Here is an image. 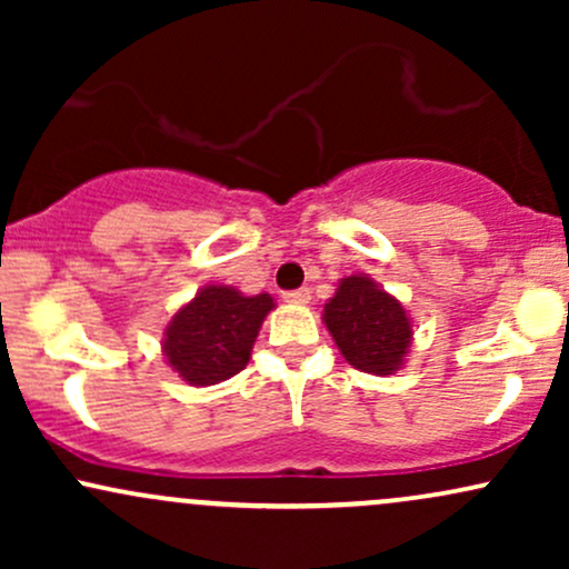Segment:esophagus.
<instances>
[{
  "label": "esophagus",
  "instance_id": "1",
  "mask_svg": "<svg viewBox=\"0 0 569 569\" xmlns=\"http://www.w3.org/2000/svg\"><path fill=\"white\" fill-rule=\"evenodd\" d=\"M283 299H286V302H291V305H307V302H310V289L286 291Z\"/></svg>",
  "mask_w": 569,
  "mask_h": 569
}]
</instances>
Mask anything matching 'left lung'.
<instances>
[{"label":"left lung","instance_id":"1","mask_svg":"<svg viewBox=\"0 0 569 569\" xmlns=\"http://www.w3.org/2000/svg\"><path fill=\"white\" fill-rule=\"evenodd\" d=\"M323 323L350 367L367 375H393L411 348V321L403 305L367 276L339 280L323 305Z\"/></svg>","mask_w":569,"mask_h":569}]
</instances>
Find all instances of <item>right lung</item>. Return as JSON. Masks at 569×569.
<instances>
[{"label": "right lung", "mask_w": 569, "mask_h": 569, "mask_svg": "<svg viewBox=\"0 0 569 569\" xmlns=\"http://www.w3.org/2000/svg\"><path fill=\"white\" fill-rule=\"evenodd\" d=\"M270 293L246 297L232 286H202L166 326L162 356L181 380L206 388L246 369L267 312Z\"/></svg>", "instance_id": "obj_1"}]
</instances>
